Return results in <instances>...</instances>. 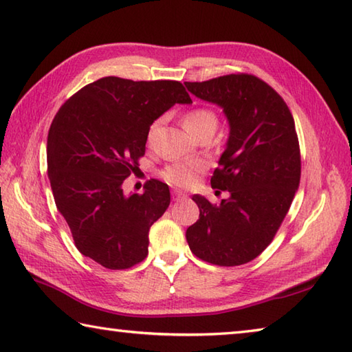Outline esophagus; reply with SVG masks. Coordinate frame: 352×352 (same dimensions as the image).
Returning <instances> with one entry per match:
<instances>
[{
  "instance_id": "34e87169",
  "label": "esophagus",
  "mask_w": 352,
  "mask_h": 352,
  "mask_svg": "<svg viewBox=\"0 0 352 352\" xmlns=\"http://www.w3.org/2000/svg\"><path fill=\"white\" fill-rule=\"evenodd\" d=\"M186 198H187V195L181 192V190H175V192H173V201H181V199H186Z\"/></svg>"
}]
</instances>
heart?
<instances>
[{
  "label": "heart",
  "instance_id": "heart-1",
  "mask_svg": "<svg viewBox=\"0 0 352 352\" xmlns=\"http://www.w3.org/2000/svg\"><path fill=\"white\" fill-rule=\"evenodd\" d=\"M182 123L190 134L198 138L202 133H214V129L218 126V116L210 108H193L184 114ZM157 126L159 122H154L150 126V131H148L146 135L148 145H151ZM206 170L207 164L202 159H181L166 165L160 175L171 186L188 188L193 187L195 184H198Z\"/></svg>",
  "mask_w": 352,
  "mask_h": 352
}]
</instances>
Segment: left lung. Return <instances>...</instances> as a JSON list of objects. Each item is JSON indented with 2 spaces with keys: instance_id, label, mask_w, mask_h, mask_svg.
Returning <instances> with one entry per match:
<instances>
[{
  "instance_id": "obj_1",
  "label": "left lung",
  "mask_w": 352,
  "mask_h": 352,
  "mask_svg": "<svg viewBox=\"0 0 352 352\" xmlns=\"http://www.w3.org/2000/svg\"><path fill=\"white\" fill-rule=\"evenodd\" d=\"M187 89L219 104L229 140L212 176L227 192L221 204L195 195L199 219L187 229L190 250L217 266H241L272 243L300 186L301 157L295 122L272 86L252 74H229Z\"/></svg>"
}]
</instances>
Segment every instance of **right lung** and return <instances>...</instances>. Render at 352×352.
<instances>
[{
    "label": "right lung",
    "instance_id": "add662e5",
    "mask_svg": "<svg viewBox=\"0 0 352 352\" xmlns=\"http://www.w3.org/2000/svg\"><path fill=\"white\" fill-rule=\"evenodd\" d=\"M175 103H192L181 82L103 77L61 104L47 134L55 206L78 252L100 266L129 269L148 255V232L170 206L157 179L125 196L122 184L145 154L151 123Z\"/></svg>",
    "mask_w": 352,
    "mask_h": 352
}]
</instances>
